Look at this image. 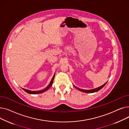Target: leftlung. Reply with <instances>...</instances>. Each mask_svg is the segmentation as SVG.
I'll use <instances>...</instances> for the list:
<instances>
[{
    "mask_svg": "<svg viewBox=\"0 0 129 129\" xmlns=\"http://www.w3.org/2000/svg\"><path fill=\"white\" fill-rule=\"evenodd\" d=\"M107 82L106 83H105L104 85H103L102 86H100V87H97V88H96L92 89H90V90L82 89L79 88H78V87H76L75 86H74H74L76 88H77L78 90H80V91H82V92H86V93H93V92H97V91H99V90H100L101 88H103L105 86V85L107 84Z\"/></svg>",
    "mask_w": 129,
    "mask_h": 129,
    "instance_id": "obj_1",
    "label": "left lung"
}]
</instances>
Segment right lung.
<instances>
[{
	"instance_id": "add662e5",
	"label": "right lung",
	"mask_w": 129,
	"mask_h": 129,
	"mask_svg": "<svg viewBox=\"0 0 129 129\" xmlns=\"http://www.w3.org/2000/svg\"><path fill=\"white\" fill-rule=\"evenodd\" d=\"M55 74H54V75L52 78V80H51V82L49 84V85L47 86L45 89H43V90H38V91H32V90H28V89H24V88H22V89L25 91L26 92L28 93L29 94H38V93H42L45 91H46L47 89H49L51 87L53 83V80H54V77H55Z\"/></svg>"
}]
</instances>
